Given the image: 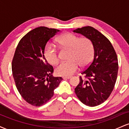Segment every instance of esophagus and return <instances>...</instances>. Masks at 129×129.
I'll return each mask as SVG.
<instances>
[{
  "label": "esophagus",
  "instance_id": "esophagus-1",
  "mask_svg": "<svg viewBox=\"0 0 129 129\" xmlns=\"http://www.w3.org/2000/svg\"><path fill=\"white\" fill-rule=\"evenodd\" d=\"M71 78H72V77H71V76H64V77H63V79H70Z\"/></svg>",
  "mask_w": 129,
  "mask_h": 129
}]
</instances>
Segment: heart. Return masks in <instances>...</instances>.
Wrapping results in <instances>:
<instances>
[{
  "mask_svg": "<svg viewBox=\"0 0 129 129\" xmlns=\"http://www.w3.org/2000/svg\"><path fill=\"white\" fill-rule=\"evenodd\" d=\"M56 42L62 47L69 48V60L62 62L56 68V73L59 76H69L73 75L81 67H86L92 61L94 53L92 41L88 38H78L72 33H66L56 39ZM45 59L51 65L59 61L57 50L51 44H48L44 50Z\"/></svg>",
  "mask_w": 129,
  "mask_h": 129,
  "instance_id": "1",
  "label": "heart"
}]
</instances>
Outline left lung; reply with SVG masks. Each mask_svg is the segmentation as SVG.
Returning <instances> with one entry per match:
<instances>
[{
  "label": "left lung",
  "mask_w": 129,
  "mask_h": 129,
  "mask_svg": "<svg viewBox=\"0 0 129 129\" xmlns=\"http://www.w3.org/2000/svg\"><path fill=\"white\" fill-rule=\"evenodd\" d=\"M73 32L89 38L94 45L92 62L81 72L85 78L79 77L75 91L84 104L94 107L107 100L113 91L118 76V57L110 41L93 27L84 26Z\"/></svg>",
  "instance_id": "obj_1"
}]
</instances>
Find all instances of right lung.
<instances>
[{"label": "right lung", "instance_id": "right-lung-1", "mask_svg": "<svg viewBox=\"0 0 129 129\" xmlns=\"http://www.w3.org/2000/svg\"><path fill=\"white\" fill-rule=\"evenodd\" d=\"M59 29L39 26L19 41L12 60L13 76L23 99L32 106L45 104L54 94L61 77H53V67L44 56L48 41Z\"/></svg>", "mask_w": 129, "mask_h": 129}]
</instances>
